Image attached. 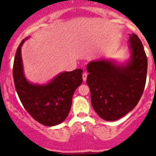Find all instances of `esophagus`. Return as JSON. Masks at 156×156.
Here are the masks:
<instances>
[{
	"label": "esophagus",
	"mask_w": 156,
	"mask_h": 156,
	"mask_svg": "<svg viewBox=\"0 0 156 156\" xmlns=\"http://www.w3.org/2000/svg\"><path fill=\"white\" fill-rule=\"evenodd\" d=\"M87 78V73H83V81H86Z\"/></svg>",
	"instance_id": "obj_1"
}]
</instances>
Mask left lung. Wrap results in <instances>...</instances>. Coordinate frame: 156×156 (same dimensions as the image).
Wrapping results in <instances>:
<instances>
[{
	"label": "left lung",
	"instance_id": "left-lung-1",
	"mask_svg": "<svg viewBox=\"0 0 156 156\" xmlns=\"http://www.w3.org/2000/svg\"><path fill=\"white\" fill-rule=\"evenodd\" d=\"M130 56L120 64L111 59L90 62L87 83L94 110L106 121H115L135 108L145 87L147 58L135 34H129Z\"/></svg>",
	"mask_w": 156,
	"mask_h": 156
}]
</instances>
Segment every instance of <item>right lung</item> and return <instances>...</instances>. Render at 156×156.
Returning <instances> with one entry per match:
<instances>
[{
    "instance_id": "add662e5",
    "label": "right lung",
    "mask_w": 156,
    "mask_h": 156,
    "mask_svg": "<svg viewBox=\"0 0 156 156\" xmlns=\"http://www.w3.org/2000/svg\"><path fill=\"white\" fill-rule=\"evenodd\" d=\"M17 48L13 65V78L20 100L35 120L46 126H54L65 120L72 105L76 89L82 83L81 69L63 72L45 84L30 83L25 77L21 47Z\"/></svg>"
}]
</instances>
